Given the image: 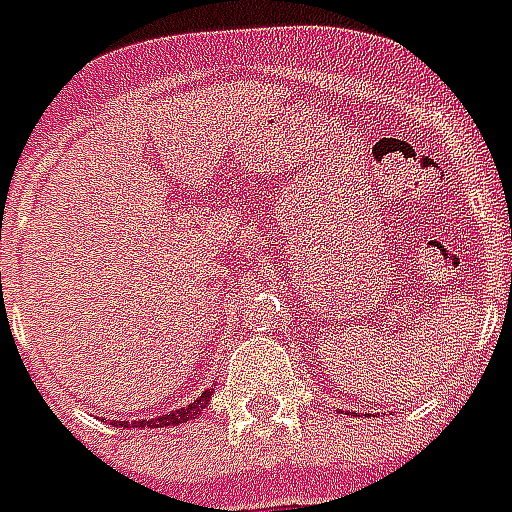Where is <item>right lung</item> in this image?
<instances>
[{
  "instance_id": "right-lung-1",
  "label": "right lung",
  "mask_w": 512,
  "mask_h": 512,
  "mask_svg": "<svg viewBox=\"0 0 512 512\" xmlns=\"http://www.w3.org/2000/svg\"><path fill=\"white\" fill-rule=\"evenodd\" d=\"M209 398H212V388H207L199 398H196V401L180 406V409H175V412H167V414H162V417H154V420L132 422V428H175V425H183V422H188V420H196V417H199V414L207 409ZM114 425H116V420H114ZM119 428H130V425H127V422H119Z\"/></svg>"
}]
</instances>
